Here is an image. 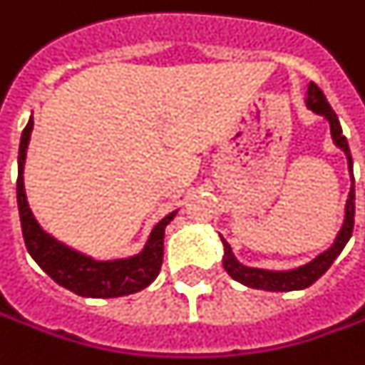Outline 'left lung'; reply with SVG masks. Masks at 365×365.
I'll return each mask as SVG.
<instances>
[{
	"mask_svg": "<svg viewBox=\"0 0 365 365\" xmlns=\"http://www.w3.org/2000/svg\"><path fill=\"white\" fill-rule=\"evenodd\" d=\"M304 103H307L308 108L314 114L328 120L334 146L340 148L346 160H348V174H350L351 183L348 200H346V207H344V223L336 239H334V243L326 251L316 255L314 259L308 261L307 264H300L297 269H289V271H269V269H259V267H247L243 262L237 261L235 253L231 251V245L227 243L223 235H219L221 237V243H223V269H225L231 279L241 282L245 287H249V289L269 290V292H290V290L308 289L310 284H314L316 280L330 269V264L338 259V255L342 253L346 243L350 241L351 231H354L356 190H354V162H351L348 140L342 134V126H340V120H338L336 112L332 110V106L326 101L324 93L314 83H308L307 101Z\"/></svg>",
	"mask_w": 365,
	"mask_h": 365,
	"instance_id": "8db88e82",
	"label": "left lung"
}]
</instances>
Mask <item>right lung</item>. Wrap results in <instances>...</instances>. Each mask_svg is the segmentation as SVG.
Returning <instances> with one entry per match:
<instances>
[{
    "mask_svg": "<svg viewBox=\"0 0 365 365\" xmlns=\"http://www.w3.org/2000/svg\"><path fill=\"white\" fill-rule=\"evenodd\" d=\"M31 132L33 114L23 130L21 142H19V158H17V207H19V217H21L25 247L33 257V261L57 284L85 298L126 297L152 284L156 280L160 267H162V259H164L165 227L175 217L178 209L168 213L164 219H160L156 225L152 227L142 251L132 257L98 261L91 255L81 253L73 247L61 243L39 225L25 193L23 170H25Z\"/></svg>",
    "mask_w": 365,
    "mask_h": 365,
    "instance_id": "add662e5",
    "label": "right lung"
}]
</instances>
